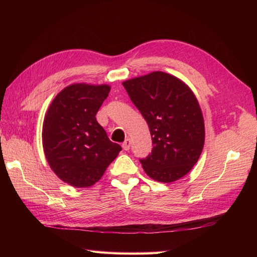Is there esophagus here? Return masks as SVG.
Here are the masks:
<instances>
[{
	"instance_id": "34e87169",
	"label": "esophagus",
	"mask_w": 257,
	"mask_h": 257,
	"mask_svg": "<svg viewBox=\"0 0 257 257\" xmlns=\"http://www.w3.org/2000/svg\"><path fill=\"white\" fill-rule=\"evenodd\" d=\"M130 144H132V141H130V139H125V140L123 141V144H122V148H123V150L128 151V150L130 149Z\"/></svg>"
}]
</instances>
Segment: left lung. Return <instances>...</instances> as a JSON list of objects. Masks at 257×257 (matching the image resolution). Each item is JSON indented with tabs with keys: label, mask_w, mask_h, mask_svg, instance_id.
I'll list each match as a JSON object with an SVG mask.
<instances>
[{
	"label": "left lung",
	"mask_w": 257,
	"mask_h": 257,
	"mask_svg": "<svg viewBox=\"0 0 257 257\" xmlns=\"http://www.w3.org/2000/svg\"><path fill=\"white\" fill-rule=\"evenodd\" d=\"M149 125L154 148L140 159L156 181L173 182L198 162L204 145V121L194 94L172 75L154 72L122 83Z\"/></svg>",
	"instance_id": "obj_1"
}]
</instances>
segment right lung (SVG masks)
Wrapping results in <instances>:
<instances>
[{
  "mask_svg": "<svg viewBox=\"0 0 257 257\" xmlns=\"http://www.w3.org/2000/svg\"><path fill=\"white\" fill-rule=\"evenodd\" d=\"M108 85L74 84L54 98L43 124V148L56 176L73 187L99 181L121 147L109 140L96 120Z\"/></svg>",
  "mask_w": 257,
  "mask_h": 257,
  "instance_id": "right-lung-1",
  "label": "right lung"
}]
</instances>
